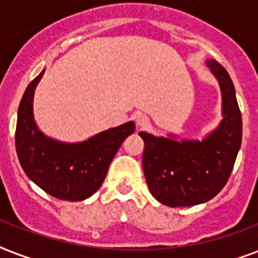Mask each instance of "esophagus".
Here are the masks:
<instances>
[{"mask_svg": "<svg viewBox=\"0 0 258 258\" xmlns=\"http://www.w3.org/2000/svg\"><path fill=\"white\" fill-rule=\"evenodd\" d=\"M135 121H137V125L139 128H146L149 125L150 119L145 113H138L137 116H135Z\"/></svg>", "mask_w": 258, "mask_h": 258, "instance_id": "1", "label": "esophagus"}]
</instances>
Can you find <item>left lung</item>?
Masks as SVG:
<instances>
[{
    "label": "left lung",
    "mask_w": 258,
    "mask_h": 258,
    "mask_svg": "<svg viewBox=\"0 0 258 258\" xmlns=\"http://www.w3.org/2000/svg\"><path fill=\"white\" fill-rule=\"evenodd\" d=\"M206 67L220 84L222 97V119L212 133L202 141L139 133L145 142L142 163L150 192L171 208L194 206L216 197L228 182L241 147L242 119L234 84L220 62L210 58Z\"/></svg>",
    "instance_id": "left-lung-1"
}]
</instances>
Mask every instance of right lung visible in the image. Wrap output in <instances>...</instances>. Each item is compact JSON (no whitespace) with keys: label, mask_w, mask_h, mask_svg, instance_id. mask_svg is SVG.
<instances>
[{"label":"right lung","mask_w":258,"mask_h":258,"mask_svg":"<svg viewBox=\"0 0 258 258\" xmlns=\"http://www.w3.org/2000/svg\"><path fill=\"white\" fill-rule=\"evenodd\" d=\"M44 72L45 70L26 87L18 107V161L28 178L49 196L64 201H84L99 190L115 154L135 131V123L127 121L78 143L48 137L38 128L33 115L34 91Z\"/></svg>","instance_id":"obj_1"}]
</instances>
